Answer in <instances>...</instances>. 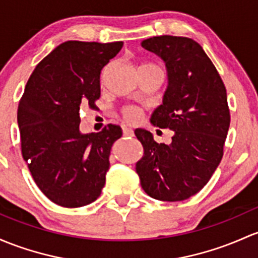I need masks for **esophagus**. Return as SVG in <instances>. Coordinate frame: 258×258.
<instances>
[{
	"label": "esophagus",
	"instance_id": "34e87169",
	"mask_svg": "<svg viewBox=\"0 0 258 258\" xmlns=\"http://www.w3.org/2000/svg\"><path fill=\"white\" fill-rule=\"evenodd\" d=\"M123 134L125 135V137H133L134 135V130H133L132 128H123Z\"/></svg>",
	"mask_w": 258,
	"mask_h": 258
}]
</instances>
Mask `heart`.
Masks as SVG:
<instances>
[{
  "label": "heart",
  "instance_id": "1",
  "mask_svg": "<svg viewBox=\"0 0 258 258\" xmlns=\"http://www.w3.org/2000/svg\"><path fill=\"white\" fill-rule=\"evenodd\" d=\"M150 66H154V65H150ZM123 113H124V118H125L128 121L138 120V119H139V115H140L139 110L134 107L126 108V109H124Z\"/></svg>",
  "mask_w": 258,
  "mask_h": 258
}]
</instances>
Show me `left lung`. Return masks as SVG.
<instances>
[{"mask_svg":"<svg viewBox=\"0 0 258 258\" xmlns=\"http://www.w3.org/2000/svg\"><path fill=\"white\" fill-rule=\"evenodd\" d=\"M141 46L166 65L167 90L150 121L173 130V137L166 145L148 130H135L144 148L137 173L152 198L184 201L208 183L223 159L230 126L226 88L203 48L190 38L152 37Z\"/></svg>","mask_w":258,"mask_h":258,"instance_id":"8db88e82","label":"left lung"}]
</instances>
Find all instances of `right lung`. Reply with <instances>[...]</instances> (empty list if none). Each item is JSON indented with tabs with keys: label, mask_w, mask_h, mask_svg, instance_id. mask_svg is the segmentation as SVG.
<instances>
[{
	"label": "right lung",
	"mask_w": 258,
	"mask_h": 258,
	"mask_svg": "<svg viewBox=\"0 0 258 258\" xmlns=\"http://www.w3.org/2000/svg\"><path fill=\"white\" fill-rule=\"evenodd\" d=\"M123 41L69 40L38 63L18 104L21 148L33 179L57 206L79 208L101 196L119 125L80 133V107L95 108L101 71Z\"/></svg>",
	"instance_id": "add662e5"
}]
</instances>
